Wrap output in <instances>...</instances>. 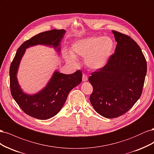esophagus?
Wrapping results in <instances>:
<instances>
[{"label":"esophagus","instance_id":"obj_1","mask_svg":"<svg viewBox=\"0 0 154 154\" xmlns=\"http://www.w3.org/2000/svg\"><path fill=\"white\" fill-rule=\"evenodd\" d=\"M88 80V77L85 74H83V76H82V81L83 82H86Z\"/></svg>","mask_w":154,"mask_h":154}]
</instances>
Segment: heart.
<instances>
[{"mask_svg":"<svg viewBox=\"0 0 154 154\" xmlns=\"http://www.w3.org/2000/svg\"><path fill=\"white\" fill-rule=\"evenodd\" d=\"M114 42L108 36H91L78 40L72 45V53H66L65 57L68 63L78 64L76 57L85 58L88 67L100 69L103 67L111 55Z\"/></svg>","mask_w":154,"mask_h":154,"instance_id":"heart-1","label":"heart"}]
</instances>
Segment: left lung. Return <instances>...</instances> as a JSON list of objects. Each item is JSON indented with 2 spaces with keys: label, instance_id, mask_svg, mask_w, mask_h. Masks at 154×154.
<instances>
[{
  "label": "left lung",
  "instance_id": "8db88e82",
  "mask_svg": "<svg viewBox=\"0 0 154 154\" xmlns=\"http://www.w3.org/2000/svg\"><path fill=\"white\" fill-rule=\"evenodd\" d=\"M117 42L115 53L105 66L92 72L88 82L93 87L90 101L106 118H118L139 99L146 74L147 64L140 47L131 37L112 31Z\"/></svg>",
  "mask_w": 154,
  "mask_h": 154
}]
</instances>
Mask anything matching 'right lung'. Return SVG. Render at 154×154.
<instances>
[{
    "instance_id": "obj_1",
    "label": "right lung",
    "mask_w": 154,
    "mask_h": 154,
    "mask_svg": "<svg viewBox=\"0 0 154 154\" xmlns=\"http://www.w3.org/2000/svg\"><path fill=\"white\" fill-rule=\"evenodd\" d=\"M65 32L64 29H53L32 37L20 46L11 63L10 78L11 95L20 109L32 118L45 120L57 115L62 108L70 91L82 82V72L80 70L71 74L56 71L47 85L35 94H26L18 84L17 74L26 49L42 44L52 45L60 51V43Z\"/></svg>"
}]
</instances>
